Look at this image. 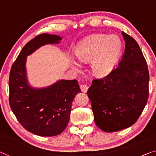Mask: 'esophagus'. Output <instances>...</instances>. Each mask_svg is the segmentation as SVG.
Listing matches in <instances>:
<instances>
[{
    "label": "esophagus",
    "instance_id": "esophagus-1",
    "mask_svg": "<svg viewBox=\"0 0 156 156\" xmlns=\"http://www.w3.org/2000/svg\"><path fill=\"white\" fill-rule=\"evenodd\" d=\"M80 87L81 91H82L83 92H86L88 90V86L87 85L82 84L80 85Z\"/></svg>",
    "mask_w": 156,
    "mask_h": 156
}]
</instances>
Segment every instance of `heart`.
<instances>
[{"mask_svg": "<svg viewBox=\"0 0 156 156\" xmlns=\"http://www.w3.org/2000/svg\"><path fill=\"white\" fill-rule=\"evenodd\" d=\"M123 44L117 36L93 35L81 41L76 50L78 59L88 63L92 61V71L97 77H105L115 68L122 55ZM74 68L81 69L80 64L73 61Z\"/></svg>", "mask_w": 156, "mask_h": 156, "instance_id": "b5f03b06", "label": "heart"}]
</instances>
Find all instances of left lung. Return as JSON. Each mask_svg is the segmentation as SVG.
Returning a JSON list of instances; mask_svg holds the SVG:
<instances>
[{"label": "left lung", "mask_w": 156, "mask_h": 156, "mask_svg": "<svg viewBox=\"0 0 156 156\" xmlns=\"http://www.w3.org/2000/svg\"><path fill=\"white\" fill-rule=\"evenodd\" d=\"M125 49L118 66L101 79H95L87 92L94 122L106 132L134 124L148 98L149 73L146 59L133 38L122 32Z\"/></svg>", "instance_id": "8db88e82"}]
</instances>
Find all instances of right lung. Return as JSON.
Returning a JSON list of instances; mask_svg holds the SVG:
<instances>
[{
    "instance_id": "right-lung-1",
    "label": "right lung",
    "mask_w": 156,
    "mask_h": 156,
    "mask_svg": "<svg viewBox=\"0 0 156 156\" xmlns=\"http://www.w3.org/2000/svg\"><path fill=\"white\" fill-rule=\"evenodd\" d=\"M57 35L41 34L25 45L12 66L9 77V103L20 124L31 133L52 136L66 129L71 104L80 89L76 80H60L43 88L30 86L27 80V56L47 44H57Z\"/></svg>"
}]
</instances>
